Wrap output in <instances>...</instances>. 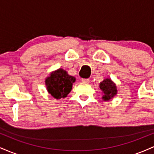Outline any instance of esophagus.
Returning <instances> with one entry per match:
<instances>
[{"label": "esophagus", "instance_id": "obj_1", "mask_svg": "<svg viewBox=\"0 0 154 154\" xmlns=\"http://www.w3.org/2000/svg\"><path fill=\"white\" fill-rule=\"evenodd\" d=\"M82 82L84 83H89L90 79H82Z\"/></svg>", "mask_w": 154, "mask_h": 154}]
</instances>
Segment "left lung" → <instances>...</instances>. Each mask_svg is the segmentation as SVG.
Returning a JSON list of instances; mask_svg holds the SVG:
<instances>
[{
  "instance_id": "left-lung-1",
  "label": "left lung",
  "mask_w": 154,
  "mask_h": 154,
  "mask_svg": "<svg viewBox=\"0 0 154 154\" xmlns=\"http://www.w3.org/2000/svg\"><path fill=\"white\" fill-rule=\"evenodd\" d=\"M100 88L103 93V99L109 100L116 94V87L110 79H104L100 83Z\"/></svg>"
}]
</instances>
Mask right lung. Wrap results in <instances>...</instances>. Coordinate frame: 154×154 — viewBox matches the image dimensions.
<instances>
[{
	"label": "right lung",
	"mask_w": 154,
	"mask_h": 154,
	"mask_svg": "<svg viewBox=\"0 0 154 154\" xmlns=\"http://www.w3.org/2000/svg\"><path fill=\"white\" fill-rule=\"evenodd\" d=\"M75 81V77L69 75L65 70L59 69L48 77L45 84L48 93L56 99H61L69 93Z\"/></svg>",
	"instance_id": "1"
}]
</instances>
